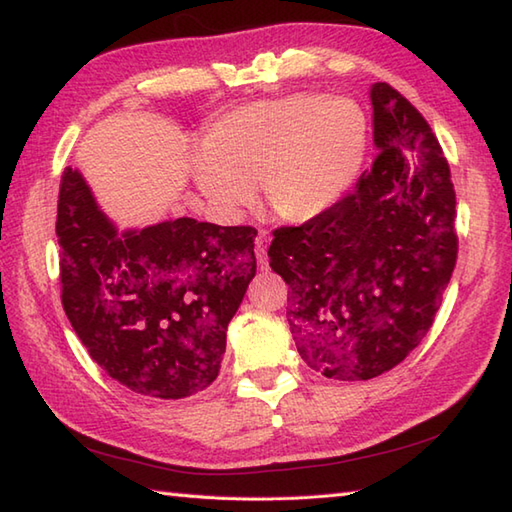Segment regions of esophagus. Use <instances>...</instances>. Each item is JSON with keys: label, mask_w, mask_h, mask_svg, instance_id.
<instances>
[{"label": "esophagus", "mask_w": 512, "mask_h": 512, "mask_svg": "<svg viewBox=\"0 0 512 512\" xmlns=\"http://www.w3.org/2000/svg\"><path fill=\"white\" fill-rule=\"evenodd\" d=\"M268 242H270V233L264 231V228H259V233L255 237V257H257V264L262 268L268 266V255H266Z\"/></svg>", "instance_id": "1"}]
</instances>
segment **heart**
I'll return each instance as SVG.
<instances>
[{
    "label": "heart",
    "mask_w": 512,
    "mask_h": 512,
    "mask_svg": "<svg viewBox=\"0 0 512 512\" xmlns=\"http://www.w3.org/2000/svg\"><path fill=\"white\" fill-rule=\"evenodd\" d=\"M191 178L211 211L235 220L257 182L279 220L306 224L339 204L361 176L367 118L347 96L290 94L239 105L204 129Z\"/></svg>",
    "instance_id": "1"
}]
</instances>
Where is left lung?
Masks as SVG:
<instances>
[{"label": "left lung", "instance_id": "obj_1", "mask_svg": "<svg viewBox=\"0 0 512 512\" xmlns=\"http://www.w3.org/2000/svg\"><path fill=\"white\" fill-rule=\"evenodd\" d=\"M378 158L330 213L277 228L270 268L286 317L325 378L389 372L429 332L458 259L451 171L429 123L387 83L369 88Z\"/></svg>", "mask_w": 512, "mask_h": 512}]
</instances>
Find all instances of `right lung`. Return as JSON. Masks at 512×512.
Instances as JSON below:
<instances>
[{
	"mask_svg": "<svg viewBox=\"0 0 512 512\" xmlns=\"http://www.w3.org/2000/svg\"><path fill=\"white\" fill-rule=\"evenodd\" d=\"M255 235L193 217L121 233L81 171L65 167L63 310L94 361L129 391L193 396L220 374L226 328L257 270Z\"/></svg>",
	"mask_w": 512,
	"mask_h": 512,
	"instance_id": "obj_1",
	"label": "right lung"
}]
</instances>
